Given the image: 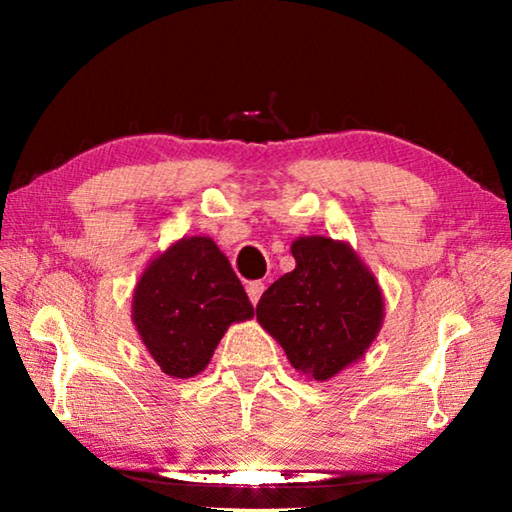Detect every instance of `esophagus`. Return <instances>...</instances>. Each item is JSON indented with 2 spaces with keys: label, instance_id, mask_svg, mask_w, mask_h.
Instances as JSON below:
<instances>
[{
  "label": "esophagus",
  "instance_id": "obj_1",
  "mask_svg": "<svg viewBox=\"0 0 512 512\" xmlns=\"http://www.w3.org/2000/svg\"><path fill=\"white\" fill-rule=\"evenodd\" d=\"M246 293H248L250 302H253V305H257L259 298H262V293H264V282H250L248 287H246Z\"/></svg>",
  "mask_w": 512,
  "mask_h": 512
}]
</instances>
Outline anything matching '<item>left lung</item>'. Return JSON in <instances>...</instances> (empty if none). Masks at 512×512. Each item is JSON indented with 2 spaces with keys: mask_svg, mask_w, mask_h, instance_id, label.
Returning a JSON list of instances; mask_svg holds the SVG:
<instances>
[{
  "mask_svg": "<svg viewBox=\"0 0 512 512\" xmlns=\"http://www.w3.org/2000/svg\"><path fill=\"white\" fill-rule=\"evenodd\" d=\"M296 268L257 302V320L300 375L327 381L357 363L384 323L375 273L348 241L311 235L291 244Z\"/></svg>",
  "mask_w": 512,
  "mask_h": 512,
  "instance_id": "8db88e82",
  "label": "left lung"
}]
</instances>
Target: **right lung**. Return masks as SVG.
<instances>
[{"label":"right lung","instance_id":"1","mask_svg":"<svg viewBox=\"0 0 512 512\" xmlns=\"http://www.w3.org/2000/svg\"><path fill=\"white\" fill-rule=\"evenodd\" d=\"M255 316L239 277L210 237H183L155 255L133 291L131 318L164 375L203 372L232 323Z\"/></svg>","mask_w":512,"mask_h":512}]
</instances>
